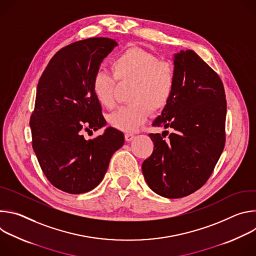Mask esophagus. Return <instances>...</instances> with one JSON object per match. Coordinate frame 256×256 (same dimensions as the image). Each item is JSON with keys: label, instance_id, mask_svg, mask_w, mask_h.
<instances>
[{"label": "esophagus", "instance_id": "34e87169", "mask_svg": "<svg viewBox=\"0 0 256 256\" xmlns=\"http://www.w3.org/2000/svg\"><path fill=\"white\" fill-rule=\"evenodd\" d=\"M124 138H126V140L128 142H130V140H132L134 138V134H130V132H126V134H124Z\"/></svg>", "mask_w": 256, "mask_h": 256}]
</instances>
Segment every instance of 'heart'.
<instances>
[{
	"instance_id": "1",
	"label": "heart",
	"mask_w": 256,
	"mask_h": 256,
	"mask_svg": "<svg viewBox=\"0 0 256 256\" xmlns=\"http://www.w3.org/2000/svg\"><path fill=\"white\" fill-rule=\"evenodd\" d=\"M112 76L98 70L92 80L96 100L105 108L116 102V81L132 84V102L109 116L110 124L124 132H134L148 120L150 112H158L169 104L176 85V68L172 62L132 46L120 52L112 62Z\"/></svg>"
}]
</instances>
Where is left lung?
<instances>
[{
	"label": "left lung",
	"instance_id": "1",
	"mask_svg": "<svg viewBox=\"0 0 256 256\" xmlns=\"http://www.w3.org/2000/svg\"><path fill=\"white\" fill-rule=\"evenodd\" d=\"M174 66L173 96L153 122V126L170 128L172 132L149 134L154 150L142 165L150 188L168 198L200 190L226 142L227 101L220 76L190 50L175 54Z\"/></svg>",
	"mask_w": 256,
	"mask_h": 256
}]
</instances>
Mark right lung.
Wrapping results in <instances>:
<instances>
[{
  "instance_id": "obj_1",
  "label": "right lung",
  "mask_w": 256,
  "mask_h": 256,
  "mask_svg": "<svg viewBox=\"0 0 256 256\" xmlns=\"http://www.w3.org/2000/svg\"><path fill=\"white\" fill-rule=\"evenodd\" d=\"M116 46L106 38L72 42L52 58L40 79L29 122L32 148L48 180L64 192L96 188L124 144V134L114 128L91 140L83 134L106 124L92 80Z\"/></svg>"
}]
</instances>
